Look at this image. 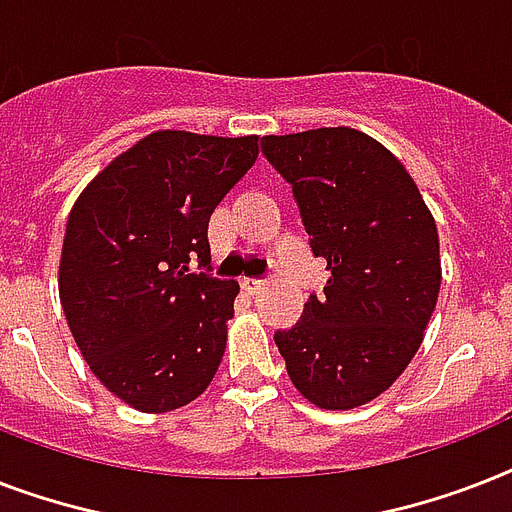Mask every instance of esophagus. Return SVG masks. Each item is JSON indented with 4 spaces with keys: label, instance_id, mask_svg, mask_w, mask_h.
<instances>
[{
    "label": "esophagus",
    "instance_id": "1",
    "mask_svg": "<svg viewBox=\"0 0 512 512\" xmlns=\"http://www.w3.org/2000/svg\"><path fill=\"white\" fill-rule=\"evenodd\" d=\"M241 284V289H244V295H257V292H260V289H263V281L260 279H241L239 281Z\"/></svg>",
    "mask_w": 512,
    "mask_h": 512
}]
</instances>
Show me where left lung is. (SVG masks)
<instances>
[{
    "mask_svg": "<svg viewBox=\"0 0 512 512\" xmlns=\"http://www.w3.org/2000/svg\"><path fill=\"white\" fill-rule=\"evenodd\" d=\"M292 185L324 295L273 340L289 380L321 409H356L388 390L420 348L441 289L436 220L404 164L364 132L265 135Z\"/></svg>",
    "mask_w": 512,
    "mask_h": 512,
    "instance_id": "left-lung-1",
    "label": "left lung"
}]
</instances>
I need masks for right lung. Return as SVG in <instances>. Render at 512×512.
<instances>
[{
	"label": "right lung",
	"mask_w": 512,
	"mask_h": 512,
	"mask_svg": "<svg viewBox=\"0 0 512 512\" xmlns=\"http://www.w3.org/2000/svg\"><path fill=\"white\" fill-rule=\"evenodd\" d=\"M257 135L159 130L79 193L60 252V305L92 374L132 409L191 404L215 377L236 281L209 263L207 225L255 164Z\"/></svg>",
	"instance_id": "1"
}]
</instances>
